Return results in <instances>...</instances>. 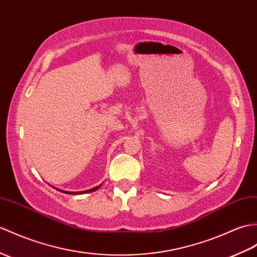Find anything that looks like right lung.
<instances>
[{
    "instance_id": "right-lung-1",
    "label": "right lung",
    "mask_w": 257,
    "mask_h": 257,
    "mask_svg": "<svg viewBox=\"0 0 257 257\" xmlns=\"http://www.w3.org/2000/svg\"><path fill=\"white\" fill-rule=\"evenodd\" d=\"M100 187V185H98V186H96V187H94V188H91V189H88V190H83V192H64V190H60V192H62V193H67V194H70V195H72V194H74V195H79V194H85V193H92V192H95V190H97L98 188Z\"/></svg>"
}]
</instances>
